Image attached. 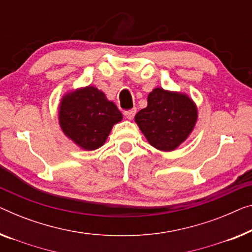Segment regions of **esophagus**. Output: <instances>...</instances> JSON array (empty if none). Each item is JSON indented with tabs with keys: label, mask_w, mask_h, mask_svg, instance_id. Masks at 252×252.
Instances as JSON below:
<instances>
[{
	"label": "esophagus",
	"mask_w": 252,
	"mask_h": 252,
	"mask_svg": "<svg viewBox=\"0 0 252 252\" xmlns=\"http://www.w3.org/2000/svg\"><path fill=\"white\" fill-rule=\"evenodd\" d=\"M136 112H137L136 108H133V110H130V111H126L125 112L126 118L127 120H132L134 118V115H136Z\"/></svg>",
	"instance_id": "esophagus-1"
}]
</instances>
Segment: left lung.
Returning a JSON list of instances; mask_svg holds the SVG:
<instances>
[{
    "label": "left lung",
    "instance_id": "1",
    "mask_svg": "<svg viewBox=\"0 0 252 252\" xmlns=\"http://www.w3.org/2000/svg\"><path fill=\"white\" fill-rule=\"evenodd\" d=\"M147 107L134 116V122L147 141L160 152H173L192 132L198 108L185 93L155 88L148 94Z\"/></svg>",
    "mask_w": 252,
    "mask_h": 252
}]
</instances>
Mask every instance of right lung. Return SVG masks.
<instances>
[{"instance_id":"add662e5","label":"right lung","mask_w":252,"mask_h":252,"mask_svg":"<svg viewBox=\"0 0 252 252\" xmlns=\"http://www.w3.org/2000/svg\"><path fill=\"white\" fill-rule=\"evenodd\" d=\"M61 130L79 148L92 152L105 144L122 113L102 90L86 86L65 93L58 108Z\"/></svg>"}]
</instances>
